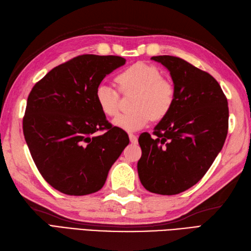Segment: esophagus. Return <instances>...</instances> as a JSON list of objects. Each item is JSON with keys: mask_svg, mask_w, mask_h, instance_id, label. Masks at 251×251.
Wrapping results in <instances>:
<instances>
[{"mask_svg": "<svg viewBox=\"0 0 251 251\" xmlns=\"http://www.w3.org/2000/svg\"><path fill=\"white\" fill-rule=\"evenodd\" d=\"M128 136H129V140H130L131 143H136V142L138 141V139H137V137H136L135 134H131V132H129Z\"/></svg>", "mask_w": 251, "mask_h": 251, "instance_id": "1", "label": "esophagus"}]
</instances>
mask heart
Wrapping results in <instances>:
<instances>
[{
  "mask_svg": "<svg viewBox=\"0 0 251 251\" xmlns=\"http://www.w3.org/2000/svg\"><path fill=\"white\" fill-rule=\"evenodd\" d=\"M123 93L136 92L134 110L115 116L113 124L127 131L141 129L152 120H162L172 110L176 90L174 84L162 77L156 67L137 62L123 70L116 77ZM96 102L106 116L119 111V92L109 84L100 83L95 93Z\"/></svg>",
  "mask_w": 251,
  "mask_h": 251,
  "instance_id": "obj_1",
  "label": "heart"
}]
</instances>
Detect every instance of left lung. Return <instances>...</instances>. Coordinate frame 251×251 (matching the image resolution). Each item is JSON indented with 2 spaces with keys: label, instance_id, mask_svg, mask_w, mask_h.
Instances as JSON below:
<instances>
[{
  "label": "left lung",
  "instance_id": "left-lung-1",
  "mask_svg": "<svg viewBox=\"0 0 251 251\" xmlns=\"http://www.w3.org/2000/svg\"><path fill=\"white\" fill-rule=\"evenodd\" d=\"M151 59L168 69L176 96L154 137H139L138 175L148 191L175 195L199 182L221 151L228 128L227 100L209 73L188 61L174 56Z\"/></svg>",
  "mask_w": 251,
  "mask_h": 251
}]
</instances>
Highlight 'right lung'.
Returning <instances> with one entry per match:
<instances>
[{
  "mask_svg": "<svg viewBox=\"0 0 251 251\" xmlns=\"http://www.w3.org/2000/svg\"><path fill=\"white\" fill-rule=\"evenodd\" d=\"M125 62L120 56H77L50 70L29 94L23 121L25 142L42 177L63 194L99 191L129 143L95 97L105 75Z\"/></svg>",
  "mask_w": 251,
  "mask_h": 251,
  "instance_id": "right-lung-1",
  "label": "right lung"
}]
</instances>
